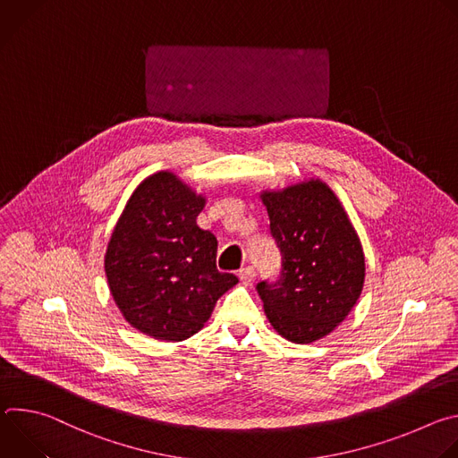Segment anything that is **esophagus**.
Wrapping results in <instances>:
<instances>
[{
    "label": "esophagus",
    "instance_id": "obj_1",
    "mask_svg": "<svg viewBox=\"0 0 458 458\" xmlns=\"http://www.w3.org/2000/svg\"><path fill=\"white\" fill-rule=\"evenodd\" d=\"M239 279H241V283L244 284V286H250L251 283H253V279H255V272H253V268H242V270H239Z\"/></svg>",
    "mask_w": 458,
    "mask_h": 458
}]
</instances>
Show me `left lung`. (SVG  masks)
I'll use <instances>...</instances> for the list:
<instances>
[{"instance_id":"8db88e82","label":"left lung","mask_w":458,"mask_h":458,"mask_svg":"<svg viewBox=\"0 0 458 458\" xmlns=\"http://www.w3.org/2000/svg\"><path fill=\"white\" fill-rule=\"evenodd\" d=\"M283 255L276 284L259 283L265 313L290 343L330 335L357 304L366 276L364 251L335 191L318 177L259 193Z\"/></svg>"}]
</instances>
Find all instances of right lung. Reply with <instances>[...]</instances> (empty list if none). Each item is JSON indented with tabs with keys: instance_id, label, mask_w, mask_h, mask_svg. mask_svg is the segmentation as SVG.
Wrapping results in <instances>:
<instances>
[{
	"instance_id": "right-lung-1",
	"label": "right lung",
	"mask_w": 458,
	"mask_h": 458,
	"mask_svg": "<svg viewBox=\"0 0 458 458\" xmlns=\"http://www.w3.org/2000/svg\"><path fill=\"white\" fill-rule=\"evenodd\" d=\"M207 198L170 170L143 179L110 235L105 274L115 306L141 334L179 343L198 334L239 279L216 267L217 239L198 226Z\"/></svg>"
}]
</instances>
